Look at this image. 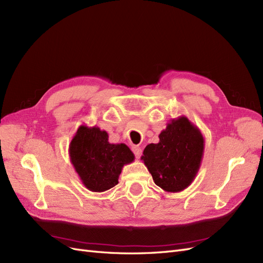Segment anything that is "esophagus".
I'll use <instances>...</instances> for the list:
<instances>
[{
	"mask_svg": "<svg viewBox=\"0 0 263 263\" xmlns=\"http://www.w3.org/2000/svg\"><path fill=\"white\" fill-rule=\"evenodd\" d=\"M132 151H133V153H134L135 157H137V158H140V157H141V155H142V148H141V147H139V146H133V147H132Z\"/></svg>",
	"mask_w": 263,
	"mask_h": 263,
	"instance_id": "1",
	"label": "esophagus"
}]
</instances>
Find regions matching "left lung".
Returning <instances> with one entry per match:
<instances>
[{
    "label": "left lung",
    "instance_id": "1",
    "mask_svg": "<svg viewBox=\"0 0 263 263\" xmlns=\"http://www.w3.org/2000/svg\"><path fill=\"white\" fill-rule=\"evenodd\" d=\"M159 142L148 144L143 160L154 182L166 192H180L196 178L204 153V139L197 125L180 116L167 123Z\"/></svg>",
    "mask_w": 263,
    "mask_h": 263
}]
</instances>
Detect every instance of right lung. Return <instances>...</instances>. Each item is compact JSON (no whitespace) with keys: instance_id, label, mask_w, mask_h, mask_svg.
I'll return each instance as SVG.
<instances>
[{"instance_id":"add662e5","label":"right lung","mask_w":263,"mask_h":263,"mask_svg":"<svg viewBox=\"0 0 263 263\" xmlns=\"http://www.w3.org/2000/svg\"><path fill=\"white\" fill-rule=\"evenodd\" d=\"M70 160L85 188L104 192L118 184L124 165L134 154L123 143L108 142V133L98 126L81 125L69 146Z\"/></svg>"}]
</instances>
